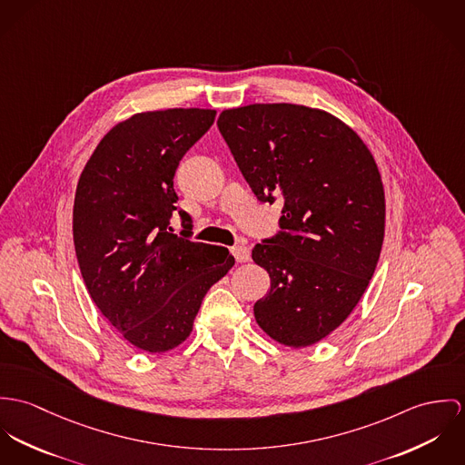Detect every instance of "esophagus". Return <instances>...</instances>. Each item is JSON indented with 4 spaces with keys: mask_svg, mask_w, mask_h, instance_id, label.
<instances>
[{
    "mask_svg": "<svg viewBox=\"0 0 465 465\" xmlns=\"http://www.w3.org/2000/svg\"><path fill=\"white\" fill-rule=\"evenodd\" d=\"M232 252H233V257H235L237 262H248L250 257H252L248 246H235Z\"/></svg>",
    "mask_w": 465,
    "mask_h": 465,
    "instance_id": "esophagus-1",
    "label": "esophagus"
}]
</instances>
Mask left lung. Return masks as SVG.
Instances as JSON below:
<instances>
[{"mask_svg": "<svg viewBox=\"0 0 465 465\" xmlns=\"http://www.w3.org/2000/svg\"><path fill=\"white\" fill-rule=\"evenodd\" d=\"M217 126L258 200L283 203L282 232L252 253L271 278L258 326L312 346L348 319L374 274L385 233L378 165L357 132L319 108L246 104L223 110Z\"/></svg>", "mask_w": 465, "mask_h": 465, "instance_id": "left-lung-1", "label": "left lung"}]
</instances>
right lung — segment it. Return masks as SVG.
Wrapping results in <instances>:
<instances>
[{"label": "right lung", "mask_w": 465, "mask_h": 465, "mask_svg": "<svg viewBox=\"0 0 465 465\" xmlns=\"http://www.w3.org/2000/svg\"><path fill=\"white\" fill-rule=\"evenodd\" d=\"M215 110L167 108L117 123L78 180L73 239L85 287L124 341L148 353L180 346L208 289L235 263L223 246L193 242L191 215L171 233L182 156L213 124Z\"/></svg>", "instance_id": "obj_1"}]
</instances>
